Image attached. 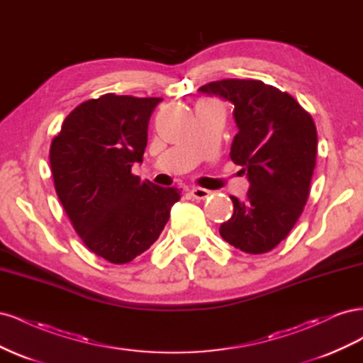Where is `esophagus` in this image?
<instances>
[{"instance_id": "esophagus-1", "label": "esophagus", "mask_w": 363, "mask_h": 363, "mask_svg": "<svg viewBox=\"0 0 363 363\" xmlns=\"http://www.w3.org/2000/svg\"><path fill=\"white\" fill-rule=\"evenodd\" d=\"M211 191H207V189H204V188H192L191 189V195L194 196L195 200H206V199H208V196H211Z\"/></svg>"}]
</instances>
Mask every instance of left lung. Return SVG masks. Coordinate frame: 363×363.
I'll return each mask as SVG.
<instances>
[{
    "label": "left lung",
    "mask_w": 363,
    "mask_h": 363,
    "mask_svg": "<svg viewBox=\"0 0 363 363\" xmlns=\"http://www.w3.org/2000/svg\"><path fill=\"white\" fill-rule=\"evenodd\" d=\"M200 91L233 103L239 131L230 157L250 182L244 201L230 196L233 215L219 235L248 255H263L286 239L309 199L318 150L315 123L294 96L260 80L225 79Z\"/></svg>",
    "instance_id": "obj_1"
}]
</instances>
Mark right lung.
I'll return each mask as SVG.
<instances>
[{"label": "right lung", "mask_w": 363, "mask_h": 363, "mask_svg": "<svg viewBox=\"0 0 363 363\" xmlns=\"http://www.w3.org/2000/svg\"><path fill=\"white\" fill-rule=\"evenodd\" d=\"M162 98L106 94L77 106L50 147L59 200L83 244L123 265L160 236L177 188L131 174L147 147L150 116Z\"/></svg>", "instance_id": "obj_1"}]
</instances>
